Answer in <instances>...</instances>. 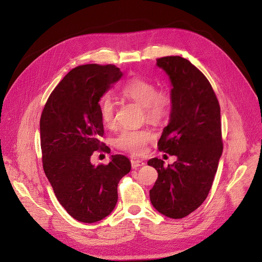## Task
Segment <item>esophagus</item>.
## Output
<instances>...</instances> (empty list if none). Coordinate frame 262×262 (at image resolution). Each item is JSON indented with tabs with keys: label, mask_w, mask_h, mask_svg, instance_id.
Listing matches in <instances>:
<instances>
[{
	"label": "esophagus",
	"mask_w": 262,
	"mask_h": 262,
	"mask_svg": "<svg viewBox=\"0 0 262 262\" xmlns=\"http://www.w3.org/2000/svg\"><path fill=\"white\" fill-rule=\"evenodd\" d=\"M144 164H145V162L143 160H140V159L132 160V168L133 169H137L139 167H142V166H144Z\"/></svg>",
	"instance_id": "esophagus-1"
}]
</instances>
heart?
I'll use <instances>...</instances> for the list:
<instances>
[{"instance_id":"obj_1","label":"heart","mask_w":262,"mask_h":262,"mask_svg":"<svg viewBox=\"0 0 262 262\" xmlns=\"http://www.w3.org/2000/svg\"><path fill=\"white\" fill-rule=\"evenodd\" d=\"M121 93L144 108L145 117L149 121H159L166 116L170 109L171 98L167 91H157L152 81L143 78H133L123 86ZM101 117L106 126L115 122V104L110 96L101 103ZM153 134L146 129H123L116 139V145L134 154H140L145 144L152 140Z\"/></svg>"}]
</instances>
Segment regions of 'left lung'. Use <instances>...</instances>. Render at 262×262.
Listing matches in <instances>:
<instances>
[{"instance_id": "left-lung-1", "label": "left lung", "mask_w": 262, "mask_h": 262, "mask_svg": "<svg viewBox=\"0 0 262 262\" xmlns=\"http://www.w3.org/2000/svg\"><path fill=\"white\" fill-rule=\"evenodd\" d=\"M156 66L171 81V112L158 148L176 161L166 168L152 158L147 164L158 172L149 190L153 207L171 219H182L198 209L207 198L221 158V112L208 79L181 56L157 59Z\"/></svg>"}]
</instances>
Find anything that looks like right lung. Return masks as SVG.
I'll return each mask as SVG.
<instances>
[{
	"label": "right lung",
	"instance_id": "1",
	"mask_svg": "<svg viewBox=\"0 0 262 262\" xmlns=\"http://www.w3.org/2000/svg\"><path fill=\"white\" fill-rule=\"evenodd\" d=\"M122 76L113 64L76 67L53 90L41 115L45 173L62 207L82 223L98 222L112 213L118 184L132 168L123 155H112L108 164L99 166L90 160L94 150L104 146L99 102Z\"/></svg>",
	"mask_w": 262,
	"mask_h": 262
}]
</instances>
